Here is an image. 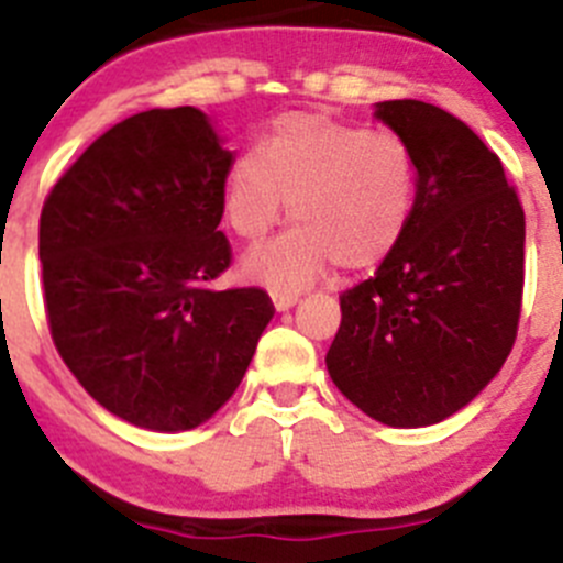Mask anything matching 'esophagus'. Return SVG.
<instances>
[{
	"instance_id": "1",
	"label": "esophagus",
	"mask_w": 563,
	"mask_h": 563,
	"mask_svg": "<svg viewBox=\"0 0 563 563\" xmlns=\"http://www.w3.org/2000/svg\"><path fill=\"white\" fill-rule=\"evenodd\" d=\"M272 302H275L277 311H288V308L297 306V294H286V291H275L272 294Z\"/></svg>"
}]
</instances>
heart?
Wrapping results in <instances>:
<instances>
[{
  "instance_id": "obj_1",
  "label": "heart",
  "mask_w": 563,
  "mask_h": 563,
  "mask_svg": "<svg viewBox=\"0 0 563 563\" xmlns=\"http://www.w3.org/2000/svg\"><path fill=\"white\" fill-rule=\"evenodd\" d=\"M294 230L257 246L241 269L275 291H302L331 266L367 272L398 252L418 210V159L393 131L322 111L272 123L261 151L238 154L224 181V216L244 241L286 219Z\"/></svg>"
}]
</instances>
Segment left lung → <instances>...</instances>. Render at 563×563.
Listing matches in <instances>:
<instances>
[{
    "label": "left lung",
    "instance_id": "obj_1",
    "mask_svg": "<svg viewBox=\"0 0 563 563\" xmlns=\"http://www.w3.org/2000/svg\"><path fill=\"white\" fill-rule=\"evenodd\" d=\"M373 118L418 159V210L398 252L339 297L325 364L378 423L432 427L474 401L514 347L525 212L499 156L454 114L384 100Z\"/></svg>",
    "mask_w": 563,
    "mask_h": 563
}]
</instances>
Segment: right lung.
<instances>
[{
  "mask_svg": "<svg viewBox=\"0 0 563 563\" xmlns=\"http://www.w3.org/2000/svg\"><path fill=\"white\" fill-rule=\"evenodd\" d=\"M230 151L201 109H151L98 136L38 227L49 333L80 387L148 432L219 412L275 317L261 288H210Z\"/></svg>",
  "mask_w": 563,
  "mask_h": 563,
  "instance_id": "right-lung-1",
  "label": "right lung"
}]
</instances>
